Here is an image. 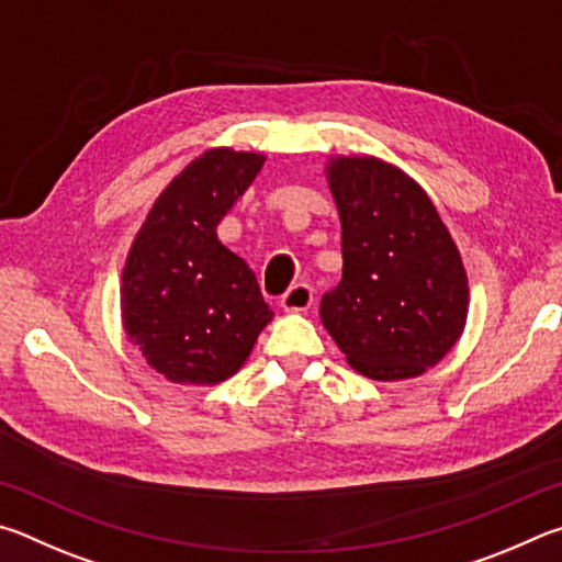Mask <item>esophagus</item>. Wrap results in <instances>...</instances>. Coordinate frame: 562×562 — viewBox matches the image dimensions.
Listing matches in <instances>:
<instances>
[{"mask_svg": "<svg viewBox=\"0 0 562 562\" xmlns=\"http://www.w3.org/2000/svg\"><path fill=\"white\" fill-rule=\"evenodd\" d=\"M311 303H313V289L308 283H296V286H291L286 293H283L281 308L289 313H301V311H308Z\"/></svg>", "mask_w": 562, "mask_h": 562, "instance_id": "1", "label": "esophagus"}]
</instances>
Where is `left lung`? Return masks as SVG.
I'll return each mask as SVG.
<instances>
[{"label":"left lung","instance_id":"8db88e82","mask_svg":"<svg viewBox=\"0 0 562 562\" xmlns=\"http://www.w3.org/2000/svg\"><path fill=\"white\" fill-rule=\"evenodd\" d=\"M342 232V279L321 321L360 375L417 378L457 346L469 276L435 202L400 167L372 155L326 165Z\"/></svg>","mask_w":562,"mask_h":562}]
</instances>
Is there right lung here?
<instances>
[{
	"mask_svg": "<svg viewBox=\"0 0 562 562\" xmlns=\"http://www.w3.org/2000/svg\"><path fill=\"white\" fill-rule=\"evenodd\" d=\"M266 157L212 147L165 187L127 251L121 318L147 366L177 385H216L251 356L273 311L254 271L216 239Z\"/></svg>",
	"mask_w": 562,
	"mask_h": 562,
	"instance_id": "1",
	"label": "right lung"
}]
</instances>
